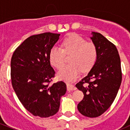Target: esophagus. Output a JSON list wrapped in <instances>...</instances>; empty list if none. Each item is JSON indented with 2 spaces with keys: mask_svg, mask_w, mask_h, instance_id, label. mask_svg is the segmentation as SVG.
I'll use <instances>...</instances> for the list:
<instances>
[{
  "mask_svg": "<svg viewBox=\"0 0 130 130\" xmlns=\"http://www.w3.org/2000/svg\"><path fill=\"white\" fill-rule=\"evenodd\" d=\"M67 90L70 91V90H74L77 89L75 86L74 85L70 83H67Z\"/></svg>",
  "mask_w": 130,
  "mask_h": 130,
  "instance_id": "esophagus-1",
  "label": "esophagus"
}]
</instances>
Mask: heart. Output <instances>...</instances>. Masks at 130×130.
Returning <instances> with one entry per match:
<instances>
[{
	"mask_svg": "<svg viewBox=\"0 0 130 130\" xmlns=\"http://www.w3.org/2000/svg\"><path fill=\"white\" fill-rule=\"evenodd\" d=\"M61 47L53 46L49 52L50 63L60 69L65 60V55H70L71 63L64 65L58 73L60 79L66 81L74 80L81 70L89 71L95 64L98 57V50L92 41H86L84 38L72 33L65 38Z\"/></svg>",
	"mask_w": 130,
	"mask_h": 130,
	"instance_id": "b5f03b06",
	"label": "heart"
}]
</instances>
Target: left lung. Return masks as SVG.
<instances>
[{
    "mask_svg": "<svg viewBox=\"0 0 130 130\" xmlns=\"http://www.w3.org/2000/svg\"><path fill=\"white\" fill-rule=\"evenodd\" d=\"M91 38L98 50L95 64L87 76L76 84L84 93L77 106L84 116L95 118L103 115L113 103L121 86V61L116 46L99 32Z\"/></svg>",
    "mask_w": 130,
    "mask_h": 130,
    "instance_id": "1",
    "label": "left lung"
}]
</instances>
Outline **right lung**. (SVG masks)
Masks as SVG:
<instances>
[{
    "label": "right lung",
    "instance_id": "add662e5",
    "mask_svg": "<svg viewBox=\"0 0 130 130\" xmlns=\"http://www.w3.org/2000/svg\"><path fill=\"white\" fill-rule=\"evenodd\" d=\"M60 35L48 32L29 36L12 56V86L23 106L35 116L55 115L60 98L66 92L67 85L63 81L50 84L55 72L50 65L49 52Z\"/></svg>",
    "mask_w": 130,
    "mask_h": 130
}]
</instances>
